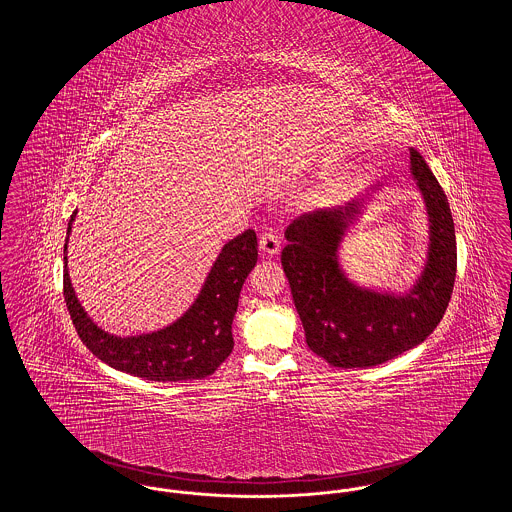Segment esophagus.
Instances as JSON below:
<instances>
[{"label":"esophagus","instance_id":"esophagus-1","mask_svg":"<svg viewBox=\"0 0 512 512\" xmlns=\"http://www.w3.org/2000/svg\"><path fill=\"white\" fill-rule=\"evenodd\" d=\"M259 245H261L263 255H267V257L276 255V253L280 251V236H278V232H276V230H267V232L261 236Z\"/></svg>","mask_w":512,"mask_h":512}]
</instances>
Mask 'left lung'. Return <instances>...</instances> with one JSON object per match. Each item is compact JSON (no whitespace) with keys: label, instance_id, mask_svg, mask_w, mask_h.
<instances>
[{"label":"left lung","instance_id":"1","mask_svg":"<svg viewBox=\"0 0 512 512\" xmlns=\"http://www.w3.org/2000/svg\"><path fill=\"white\" fill-rule=\"evenodd\" d=\"M411 171L432 226L428 265L407 295L361 290L341 274L336 251L357 201L345 209L303 213L286 230L282 267L293 303L309 349L328 365H382L426 340L445 315L457 272L455 224L443 188L414 149Z\"/></svg>","mask_w":512,"mask_h":512}]
</instances>
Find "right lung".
Wrapping results in <instances>:
<instances>
[{"label": "right lung", "instance_id": "right-lung-1", "mask_svg": "<svg viewBox=\"0 0 512 512\" xmlns=\"http://www.w3.org/2000/svg\"><path fill=\"white\" fill-rule=\"evenodd\" d=\"M74 215L76 211L69 220L67 234ZM67 242L63 249L65 303L80 340L105 365L153 382H182L211 376L232 353V320L245 278L257 263V236L253 230H245L222 247L203 290L184 317L159 332L134 338L111 336L86 315L69 278Z\"/></svg>", "mask_w": 512, "mask_h": 512}]
</instances>
